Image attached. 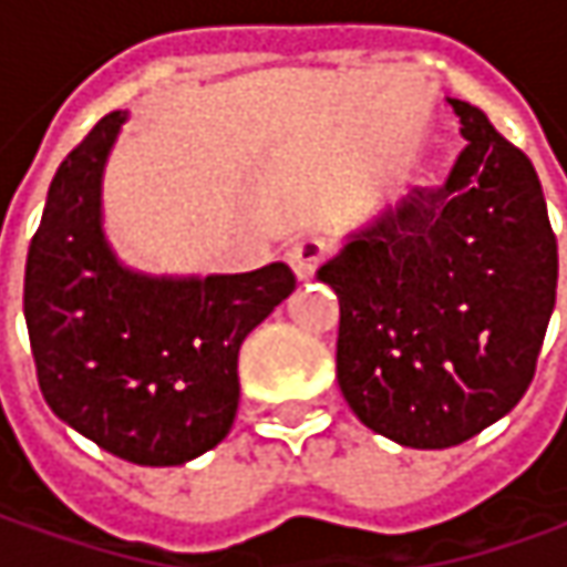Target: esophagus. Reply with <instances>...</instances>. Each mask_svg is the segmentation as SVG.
Here are the masks:
<instances>
[{
    "label": "esophagus",
    "instance_id": "1",
    "mask_svg": "<svg viewBox=\"0 0 567 567\" xmlns=\"http://www.w3.org/2000/svg\"><path fill=\"white\" fill-rule=\"evenodd\" d=\"M326 254H329V245L322 238H303L298 245L288 247V264L295 269V276L307 282L317 272V266L326 260Z\"/></svg>",
    "mask_w": 567,
    "mask_h": 567
}]
</instances>
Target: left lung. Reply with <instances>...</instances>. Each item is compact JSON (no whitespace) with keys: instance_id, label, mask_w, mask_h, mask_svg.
<instances>
[{"instance_id":"1","label":"left lung","mask_w":567,"mask_h":567,"mask_svg":"<svg viewBox=\"0 0 567 567\" xmlns=\"http://www.w3.org/2000/svg\"><path fill=\"white\" fill-rule=\"evenodd\" d=\"M449 178L414 187L317 279L339 295L336 373L363 426L449 449L515 408L556 307L558 245L530 159L471 103Z\"/></svg>"}]
</instances>
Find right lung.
I'll return each instance as SVG.
<instances>
[{"instance_id": "obj_1", "label": "right lung", "mask_w": 567, "mask_h": 567, "mask_svg": "<svg viewBox=\"0 0 567 567\" xmlns=\"http://www.w3.org/2000/svg\"><path fill=\"white\" fill-rule=\"evenodd\" d=\"M125 118H100L55 172L28 250L24 320L52 414L115 458L168 467L231 430L241 342L295 291V272L127 269L103 231V168Z\"/></svg>"}]
</instances>
